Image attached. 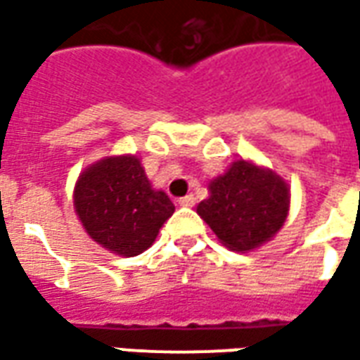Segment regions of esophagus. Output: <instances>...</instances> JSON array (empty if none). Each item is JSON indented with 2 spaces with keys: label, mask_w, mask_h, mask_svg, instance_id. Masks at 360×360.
Wrapping results in <instances>:
<instances>
[{
  "label": "esophagus",
  "mask_w": 360,
  "mask_h": 360,
  "mask_svg": "<svg viewBox=\"0 0 360 360\" xmlns=\"http://www.w3.org/2000/svg\"><path fill=\"white\" fill-rule=\"evenodd\" d=\"M195 202H196L195 195H187V196H183V198H179L181 206H195Z\"/></svg>",
  "instance_id": "esophagus-1"
}]
</instances>
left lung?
Segmentation results:
<instances>
[{
	"mask_svg": "<svg viewBox=\"0 0 360 360\" xmlns=\"http://www.w3.org/2000/svg\"><path fill=\"white\" fill-rule=\"evenodd\" d=\"M198 216L231 250H250L278 233L289 212V188L276 173L239 160L210 183Z\"/></svg>",
	"mask_w": 360,
	"mask_h": 360,
	"instance_id": "left-lung-1",
	"label": "left lung"
}]
</instances>
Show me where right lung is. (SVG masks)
Listing matches in <instances>:
<instances>
[{
	"label": "right lung",
	"instance_id": "add662e5",
	"mask_svg": "<svg viewBox=\"0 0 360 360\" xmlns=\"http://www.w3.org/2000/svg\"><path fill=\"white\" fill-rule=\"evenodd\" d=\"M75 208L86 233L121 257H136L156 239L175 206L154 191L134 156L105 158L82 173Z\"/></svg>",
	"mask_w": 360,
	"mask_h": 360
}]
</instances>
